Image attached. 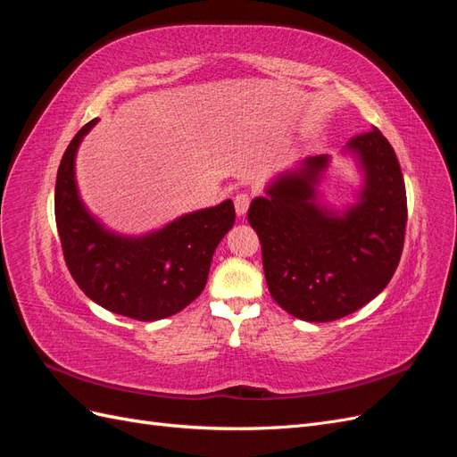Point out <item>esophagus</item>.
<instances>
[{
  "label": "esophagus",
  "mask_w": 457,
  "mask_h": 457,
  "mask_svg": "<svg viewBox=\"0 0 457 457\" xmlns=\"http://www.w3.org/2000/svg\"><path fill=\"white\" fill-rule=\"evenodd\" d=\"M247 207H250V196L245 192H240V195L234 196V210H237L238 217H244L247 213Z\"/></svg>",
  "instance_id": "esophagus-1"
}]
</instances>
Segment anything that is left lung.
<instances>
[{"label": "left lung", "instance_id": "obj_1", "mask_svg": "<svg viewBox=\"0 0 457 457\" xmlns=\"http://www.w3.org/2000/svg\"><path fill=\"white\" fill-rule=\"evenodd\" d=\"M341 154L354 160L362 179L354 204L336 210L322 202L331 156L320 154L272 177L247 212L272 299L307 322L362 309L389 284L403 255L406 187L393 146L373 128Z\"/></svg>", "mask_w": 457, "mask_h": 457}]
</instances>
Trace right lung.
I'll return each instance as SVG.
<instances>
[{
  "mask_svg": "<svg viewBox=\"0 0 457 457\" xmlns=\"http://www.w3.org/2000/svg\"><path fill=\"white\" fill-rule=\"evenodd\" d=\"M96 121L76 133L59 165L54 219L64 261L96 305L135 320H162L204 292L215 247L237 219L234 204L185 213L141 237L110 230L87 210L76 181L78 148Z\"/></svg>",
  "mask_w": 457,
  "mask_h": 457,
  "instance_id": "1",
  "label": "right lung"
}]
</instances>
